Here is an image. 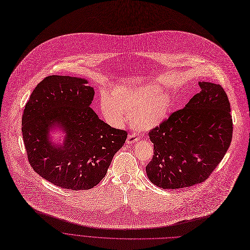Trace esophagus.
Masks as SVG:
<instances>
[{
	"label": "esophagus",
	"instance_id": "1",
	"mask_svg": "<svg viewBox=\"0 0 250 250\" xmlns=\"http://www.w3.org/2000/svg\"><path fill=\"white\" fill-rule=\"evenodd\" d=\"M140 141V138H138L135 134H129L127 139H126V144L127 145H132L134 143H138Z\"/></svg>",
	"mask_w": 250,
	"mask_h": 250
}]
</instances>
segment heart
I'll return each mask as SVG.
<instances>
[{"label":"heart","mask_w":250,"mask_h":250,"mask_svg":"<svg viewBox=\"0 0 250 250\" xmlns=\"http://www.w3.org/2000/svg\"><path fill=\"white\" fill-rule=\"evenodd\" d=\"M173 107L172 97L154 83L138 86H117L111 96L103 94L101 110L104 120L112 126L121 127L127 120L142 130L162 125Z\"/></svg>","instance_id":"1"}]
</instances>
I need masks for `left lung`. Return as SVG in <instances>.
<instances>
[{"instance_id":"left-lung-1","label":"left lung","mask_w":250,"mask_h":250,"mask_svg":"<svg viewBox=\"0 0 250 250\" xmlns=\"http://www.w3.org/2000/svg\"><path fill=\"white\" fill-rule=\"evenodd\" d=\"M200 92L149 131L152 160L146 170L153 185L176 189L203 183L221 162L232 139L228 95L220 84L198 82Z\"/></svg>"}]
</instances>
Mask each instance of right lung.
<instances>
[{
    "mask_svg": "<svg viewBox=\"0 0 250 250\" xmlns=\"http://www.w3.org/2000/svg\"><path fill=\"white\" fill-rule=\"evenodd\" d=\"M87 83L70 76L47 77L33 90L22 113V139L31 167L65 189L96 187L127 137L126 131L100 120L89 106L95 90ZM57 128L65 132L61 144L50 138Z\"/></svg>",
    "mask_w": 250,
    "mask_h": 250,
    "instance_id": "add662e5",
    "label": "right lung"
}]
</instances>
